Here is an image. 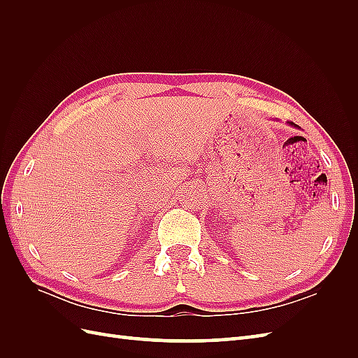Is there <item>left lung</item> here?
<instances>
[{
    "label": "left lung",
    "mask_w": 358,
    "mask_h": 358,
    "mask_svg": "<svg viewBox=\"0 0 358 358\" xmlns=\"http://www.w3.org/2000/svg\"><path fill=\"white\" fill-rule=\"evenodd\" d=\"M291 124H292V122H291Z\"/></svg>",
    "instance_id": "left-lung-1"
}]
</instances>
